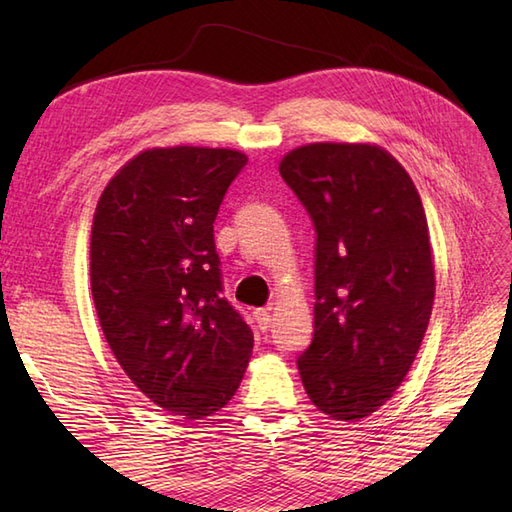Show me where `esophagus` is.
<instances>
[{"label": "esophagus", "instance_id": "esophagus-1", "mask_svg": "<svg viewBox=\"0 0 512 512\" xmlns=\"http://www.w3.org/2000/svg\"><path fill=\"white\" fill-rule=\"evenodd\" d=\"M255 321H257V328L266 332L270 328V312L266 308H259L255 310Z\"/></svg>", "mask_w": 512, "mask_h": 512}]
</instances>
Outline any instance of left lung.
Segmentation results:
<instances>
[{
    "mask_svg": "<svg viewBox=\"0 0 512 512\" xmlns=\"http://www.w3.org/2000/svg\"><path fill=\"white\" fill-rule=\"evenodd\" d=\"M279 173L317 233L303 387L330 418L361 420L400 387L429 325L436 273L420 195L376 145L292 149Z\"/></svg>",
    "mask_w": 512,
    "mask_h": 512,
    "instance_id": "obj_1",
    "label": "left lung"
}]
</instances>
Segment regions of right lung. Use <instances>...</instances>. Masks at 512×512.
Instances as JSON below:
<instances>
[{"label": "right lung", "instance_id": "add662e5", "mask_svg": "<svg viewBox=\"0 0 512 512\" xmlns=\"http://www.w3.org/2000/svg\"><path fill=\"white\" fill-rule=\"evenodd\" d=\"M246 162L233 149H147L96 204L90 284L103 334L132 383L176 416L220 411L253 352V330L222 297L213 239Z\"/></svg>", "mask_w": 512, "mask_h": 512}]
</instances>
